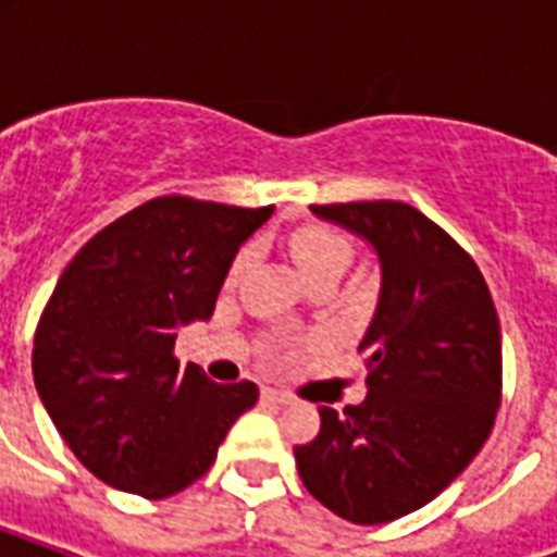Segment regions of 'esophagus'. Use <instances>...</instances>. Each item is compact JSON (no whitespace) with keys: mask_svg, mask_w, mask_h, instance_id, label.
I'll use <instances>...</instances> for the list:
<instances>
[{"mask_svg":"<svg viewBox=\"0 0 557 557\" xmlns=\"http://www.w3.org/2000/svg\"><path fill=\"white\" fill-rule=\"evenodd\" d=\"M262 398H265V401H274V405H292V396H288V393H283V389H274V387L262 389Z\"/></svg>","mask_w":557,"mask_h":557,"instance_id":"obj_1","label":"esophagus"}]
</instances>
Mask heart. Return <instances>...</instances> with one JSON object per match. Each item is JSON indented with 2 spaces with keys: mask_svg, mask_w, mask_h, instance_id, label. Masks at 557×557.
Here are the masks:
<instances>
[{
  "mask_svg": "<svg viewBox=\"0 0 557 557\" xmlns=\"http://www.w3.org/2000/svg\"><path fill=\"white\" fill-rule=\"evenodd\" d=\"M292 253H295L297 269L304 271L306 283H312L314 277L323 274H344L352 262V245L341 231L330 225H304L297 227L292 236ZM245 262H248V251H243L231 265L227 283H236V277L243 274Z\"/></svg>",
  "mask_w": 557,
  "mask_h": 557,
  "instance_id": "1",
  "label": "heart"
}]
</instances>
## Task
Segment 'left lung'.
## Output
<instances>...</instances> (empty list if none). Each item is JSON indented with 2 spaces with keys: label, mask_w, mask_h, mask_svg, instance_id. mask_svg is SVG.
I'll list each match as a JSON object with an SVG mask.
<instances>
[{
  "label": "left lung",
  "mask_w": 557,
  "mask_h": 557,
  "mask_svg": "<svg viewBox=\"0 0 557 557\" xmlns=\"http://www.w3.org/2000/svg\"><path fill=\"white\" fill-rule=\"evenodd\" d=\"M372 245L379 306L358 352L367 398L321 410L297 445L300 480L349 523L422 509L468 468L494 428L503 387L500 321L476 262L405 201L312 205Z\"/></svg>",
  "instance_id": "1"
}]
</instances>
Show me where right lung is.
Segmentation results:
<instances>
[{
	"label": "right lung",
	"instance_id": "right-lung-1",
	"mask_svg": "<svg viewBox=\"0 0 557 557\" xmlns=\"http://www.w3.org/2000/svg\"><path fill=\"white\" fill-rule=\"evenodd\" d=\"M269 208L159 196L95 234L57 280L34 335V384L91 474L161 500L196 483L253 381L216 384L173 356L178 326L208 321L239 245Z\"/></svg>",
	"mask_w": 557,
	"mask_h": 557
}]
</instances>
